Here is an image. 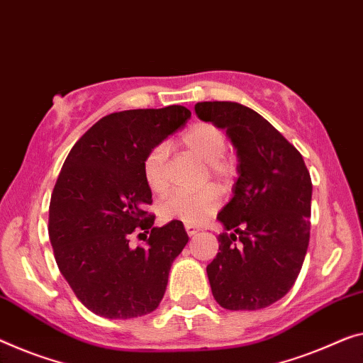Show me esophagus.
<instances>
[{"mask_svg": "<svg viewBox=\"0 0 363 363\" xmlns=\"http://www.w3.org/2000/svg\"><path fill=\"white\" fill-rule=\"evenodd\" d=\"M186 233L189 236H194V235L199 233V228H197V226H192V225H186Z\"/></svg>", "mask_w": 363, "mask_h": 363, "instance_id": "obj_1", "label": "esophagus"}]
</instances>
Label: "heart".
<instances>
[{
  "instance_id": "obj_1",
  "label": "heart",
  "mask_w": 363,
  "mask_h": 363,
  "mask_svg": "<svg viewBox=\"0 0 363 363\" xmlns=\"http://www.w3.org/2000/svg\"><path fill=\"white\" fill-rule=\"evenodd\" d=\"M181 145L203 163L218 181H228L235 174V161L225 153L226 137L215 123L200 122L189 127L181 137ZM167 147L155 145L145 156L143 179L151 192L163 194L167 189ZM220 205L218 192L212 187L200 192H172L160 203V216L166 221L177 220L186 225H199L215 213Z\"/></svg>"
}]
</instances>
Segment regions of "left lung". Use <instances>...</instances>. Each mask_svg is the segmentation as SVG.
Returning <instances> with one entry per match:
<instances>
[{
	"instance_id": "obj_1",
	"label": "left lung",
	"mask_w": 363,
	"mask_h": 363,
	"mask_svg": "<svg viewBox=\"0 0 363 363\" xmlns=\"http://www.w3.org/2000/svg\"><path fill=\"white\" fill-rule=\"evenodd\" d=\"M200 121L225 128L238 156L233 197L221 208L218 254L207 266L226 310H261L294 286L310 242L311 177L300 151L250 107L197 102Z\"/></svg>"
}]
</instances>
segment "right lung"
I'll use <instances>...</instances> for the list:
<instances>
[{
    "label": "right lung",
    "instance_id": "obj_1",
    "mask_svg": "<svg viewBox=\"0 0 363 363\" xmlns=\"http://www.w3.org/2000/svg\"><path fill=\"white\" fill-rule=\"evenodd\" d=\"M189 117L184 106L109 113L65 160L48 208V236L65 280L96 315L128 320L163 300L172 261L189 236L177 220L153 226L142 164ZM138 230L147 245L132 248L129 236Z\"/></svg>",
    "mask_w": 363,
    "mask_h": 363
}]
</instances>
